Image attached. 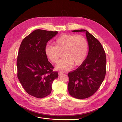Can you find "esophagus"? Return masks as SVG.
<instances>
[{"mask_svg":"<svg viewBox=\"0 0 122 122\" xmlns=\"http://www.w3.org/2000/svg\"><path fill=\"white\" fill-rule=\"evenodd\" d=\"M64 74V72H59L58 73L59 75H61L62 74Z\"/></svg>","mask_w":122,"mask_h":122,"instance_id":"34e87169","label":"esophagus"}]
</instances>
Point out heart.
I'll list each match as a JSON object with an SVG mask.
<instances>
[{
	"instance_id": "heart-1",
	"label": "heart",
	"mask_w": 122,
	"mask_h": 122,
	"mask_svg": "<svg viewBox=\"0 0 122 122\" xmlns=\"http://www.w3.org/2000/svg\"><path fill=\"white\" fill-rule=\"evenodd\" d=\"M88 50V43L86 38L81 36L65 34L58 38L55 46L47 45L45 53L48 58L53 63H57L62 56L64 57L56 65V69L68 71L74 65L79 66L85 60Z\"/></svg>"
}]
</instances>
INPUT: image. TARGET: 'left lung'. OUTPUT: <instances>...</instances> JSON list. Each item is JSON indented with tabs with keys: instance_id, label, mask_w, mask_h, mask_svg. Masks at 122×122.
<instances>
[{
	"instance_id": "obj_1",
	"label": "left lung",
	"mask_w": 122,
	"mask_h": 122,
	"mask_svg": "<svg viewBox=\"0 0 122 122\" xmlns=\"http://www.w3.org/2000/svg\"><path fill=\"white\" fill-rule=\"evenodd\" d=\"M73 32H85L88 45V53L81 66L68 73V89L70 94L77 99L91 97L103 82L106 75V58L100 42L85 30Z\"/></svg>"
}]
</instances>
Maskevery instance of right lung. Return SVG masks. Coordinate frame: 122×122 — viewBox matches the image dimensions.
<instances>
[{
    "label": "right lung",
    "instance_id": "add662e5",
    "mask_svg": "<svg viewBox=\"0 0 122 122\" xmlns=\"http://www.w3.org/2000/svg\"><path fill=\"white\" fill-rule=\"evenodd\" d=\"M57 31L36 30L22 41L18 52L17 76L28 94L38 98L46 97L52 91L53 81L58 77L45 53L47 42Z\"/></svg>",
    "mask_w": 122,
    "mask_h": 122
}]
</instances>
